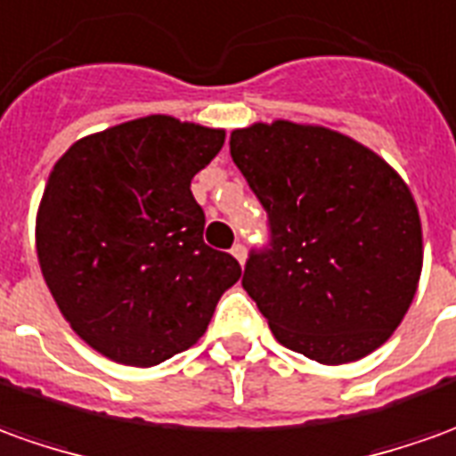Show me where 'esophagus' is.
I'll use <instances>...</instances> for the list:
<instances>
[{
	"label": "esophagus",
	"instance_id": "obj_1",
	"mask_svg": "<svg viewBox=\"0 0 456 456\" xmlns=\"http://www.w3.org/2000/svg\"><path fill=\"white\" fill-rule=\"evenodd\" d=\"M231 253H233V258L238 260L240 265H246V248L240 246V243H235L233 250H231Z\"/></svg>",
	"mask_w": 456,
	"mask_h": 456
}]
</instances>
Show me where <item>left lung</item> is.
<instances>
[{"instance_id": "1", "label": "left lung", "mask_w": 456, "mask_h": 456, "mask_svg": "<svg viewBox=\"0 0 456 456\" xmlns=\"http://www.w3.org/2000/svg\"><path fill=\"white\" fill-rule=\"evenodd\" d=\"M231 156L268 210L273 248L243 288L275 340L345 365L390 340L422 275V221L410 186L360 141L318 124L231 131Z\"/></svg>"}]
</instances>
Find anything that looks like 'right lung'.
<instances>
[{"label":"right lung","instance_id":"right-lung-1","mask_svg":"<svg viewBox=\"0 0 456 456\" xmlns=\"http://www.w3.org/2000/svg\"><path fill=\"white\" fill-rule=\"evenodd\" d=\"M223 141V128L151 114L78 138L49 174L34 231L44 281L71 330L118 365L196 345L240 278L203 243L191 193Z\"/></svg>","mask_w":456,"mask_h":456}]
</instances>
